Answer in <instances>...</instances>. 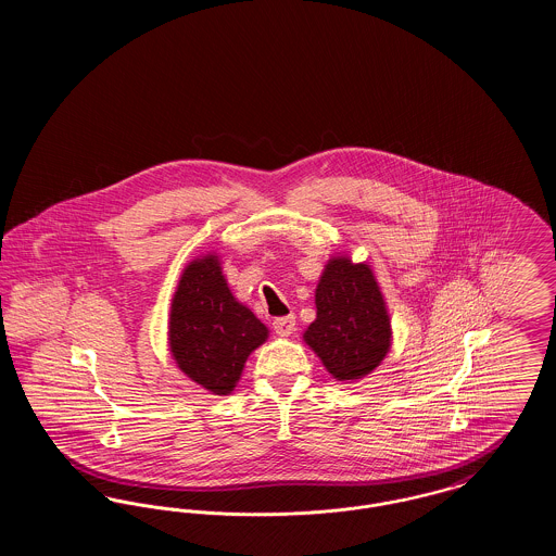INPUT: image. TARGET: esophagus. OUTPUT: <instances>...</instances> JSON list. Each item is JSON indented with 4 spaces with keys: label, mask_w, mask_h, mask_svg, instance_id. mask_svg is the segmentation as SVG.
<instances>
[{
    "label": "esophagus",
    "mask_w": 556,
    "mask_h": 556,
    "mask_svg": "<svg viewBox=\"0 0 556 556\" xmlns=\"http://www.w3.org/2000/svg\"><path fill=\"white\" fill-rule=\"evenodd\" d=\"M273 329L277 336L281 338H288L293 331H295V317L288 315V317H279L273 320Z\"/></svg>",
    "instance_id": "34e87169"
}]
</instances>
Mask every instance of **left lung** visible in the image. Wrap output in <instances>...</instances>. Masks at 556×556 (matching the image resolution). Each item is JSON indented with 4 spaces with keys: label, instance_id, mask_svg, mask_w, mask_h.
<instances>
[{
    "label": "left lung",
    "instance_id": "left-lung-1",
    "mask_svg": "<svg viewBox=\"0 0 556 556\" xmlns=\"http://www.w3.org/2000/svg\"><path fill=\"white\" fill-rule=\"evenodd\" d=\"M317 318L304 342L338 381H356L381 365L392 345V320L367 263L327 261L315 291Z\"/></svg>",
    "mask_w": 556,
    "mask_h": 556
}]
</instances>
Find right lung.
Returning <instances> with one entry per match:
<instances>
[{
  "label": "right lung",
  "mask_w": 556,
  "mask_h": 556,
  "mask_svg": "<svg viewBox=\"0 0 556 556\" xmlns=\"http://www.w3.org/2000/svg\"><path fill=\"white\" fill-rule=\"evenodd\" d=\"M266 338L265 323L229 290L216 254L184 268L170 302L168 345L191 381L216 396L231 394L248 356Z\"/></svg>",
  "instance_id": "obj_1"
}]
</instances>
